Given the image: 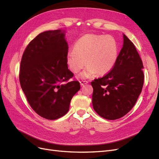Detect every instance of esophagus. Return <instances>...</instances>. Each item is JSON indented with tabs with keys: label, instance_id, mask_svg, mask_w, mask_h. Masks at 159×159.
I'll return each mask as SVG.
<instances>
[{
	"label": "esophagus",
	"instance_id": "34e87169",
	"mask_svg": "<svg viewBox=\"0 0 159 159\" xmlns=\"http://www.w3.org/2000/svg\"><path fill=\"white\" fill-rule=\"evenodd\" d=\"M80 86H84V84H88V81H86V80H81L80 81Z\"/></svg>",
	"mask_w": 159,
	"mask_h": 159
}]
</instances>
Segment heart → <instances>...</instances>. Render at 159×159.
<instances>
[{
	"label": "heart",
	"mask_w": 159,
	"mask_h": 159,
	"mask_svg": "<svg viewBox=\"0 0 159 159\" xmlns=\"http://www.w3.org/2000/svg\"><path fill=\"white\" fill-rule=\"evenodd\" d=\"M118 58V46L110 35L87 34L75 43L74 51H69L66 56L70 70L76 74L84 66L87 68L79 76L82 79H89L97 73L106 75L114 67Z\"/></svg>",
	"instance_id": "obj_1"
}]
</instances>
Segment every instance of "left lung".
Here are the masks:
<instances>
[{
	"instance_id": "left-lung-1",
	"label": "left lung",
	"mask_w": 159,
	"mask_h": 159,
	"mask_svg": "<svg viewBox=\"0 0 159 159\" xmlns=\"http://www.w3.org/2000/svg\"><path fill=\"white\" fill-rule=\"evenodd\" d=\"M123 47L114 67L91 82L94 110L105 119L114 120L131 110L144 84L143 64L134 43L123 34Z\"/></svg>"
}]
</instances>
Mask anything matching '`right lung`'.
Instances as JSON below:
<instances>
[{
  "label": "right lung",
  "mask_w": 159,
  "mask_h": 159,
  "mask_svg": "<svg viewBox=\"0 0 159 159\" xmlns=\"http://www.w3.org/2000/svg\"><path fill=\"white\" fill-rule=\"evenodd\" d=\"M66 31L39 34L28 44L20 66L19 81L30 106L41 117L56 120L68 111L70 101L80 89L78 81H68V46Z\"/></svg>",
  "instance_id": "right-lung-1"
}]
</instances>
